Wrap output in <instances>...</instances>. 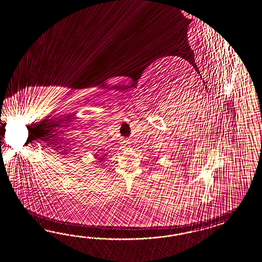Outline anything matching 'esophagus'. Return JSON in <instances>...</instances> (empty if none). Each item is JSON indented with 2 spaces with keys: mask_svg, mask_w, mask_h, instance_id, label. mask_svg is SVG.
Returning a JSON list of instances; mask_svg holds the SVG:
<instances>
[{
  "mask_svg": "<svg viewBox=\"0 0 262 262\" xmlns=\"http://www.w3.org/2000/svg\"><path fill=\"white\" fill-rule=\"evenodd\" d=\"M125 146H127V144H126V145H125Z\"/></svg>",
  "mask_w": 262,
  "mask_h": 262,
  "instance_id": "esophagus-1",
  "label": "esophagus"
}]
</instances>
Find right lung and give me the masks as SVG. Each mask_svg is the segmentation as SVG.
I'll return each instance as SVG.
<instances>
[{"mask_svg":"<svg viewBox=\"0 0 262 262\" xmlns=\"http://www.w3.org/2000/svg\"><path fill=\"white\" fill-rule=\"evenodd\" d=\"M106 155H107V154H103L101 156H99V155H98V156H96V157H97V161H98V163H101V161L105 159Z\"/></svg>","mask_w":262,"mask_h":262,"instance_id":"add662e5","label":"right lung"}]
</instances>
